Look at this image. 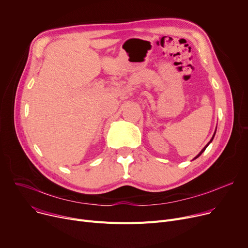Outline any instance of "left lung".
I'll use <instances>...</instances> for the list:
<instances>
[{"mask_svg": "<svg viewBox=\"0 0 248 248\" xmlns=\"http://www.w3.org/2000/svg\"><path fill=\"white\" fill-rule=\"evenodd\" d=\"M214 136H216V133H214V135H213V137H212V139H211V140H210V141H209V142H208V143H207V144H206V145H205V146H204V147H203V148H202V152H201V153H200V154H199V155H197V156H195V157H194V159H195V158H197V157H199V156H200V155H202V153H203V152H204V151H205V148H206V147H207V145H208V144H209V143H210V142H211V141H212V140H213V138H214Z\"/></svg>", "mask_w": 248, "mask_h": 248, "instance_id": "1", "label": "left lung"}]
</instances>
